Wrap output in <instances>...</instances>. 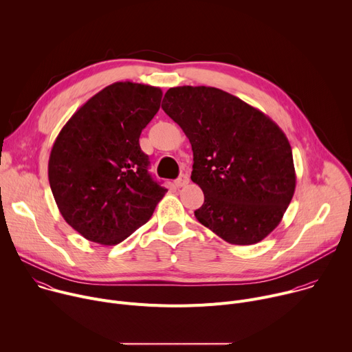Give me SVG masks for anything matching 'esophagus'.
Instances as JSON below:
<instances>
[{"label":"esophagus","mask_w":352,"mask_h":352,"mask_svg":"<svg viewBox=\"0 0 352 352\" xmlns=\"http://www.w3.org/2000/svg\"><path fill=\"white\" fill-rule=\"evenodd\" d=\"M189 184V177L186 174H181L177 179H175V185L178 188H182V186H186Z\"/></svg>","instance_id":"34e87169"}]
</instances>
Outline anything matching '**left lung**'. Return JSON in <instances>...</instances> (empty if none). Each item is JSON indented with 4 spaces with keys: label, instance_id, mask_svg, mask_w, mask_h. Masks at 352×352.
<instances>
[{
    "label": "left lung",
    "instance_id": "8db88e82",
    "mask_svg": "<svg viewBox=\"0 0 352 352\" xmlns=\"http://www.w3.org/2000/svg\"><path fill=\"white\" fill-rule=\"evenodd\" d=\"M162 109L184 131L193 152L190 179L205 202L195 217L234 245H254L281 221L295 192L285 133L261 110L209 86H178Z\"/></svg>",
    "mask_w": 352,
    "mask_h": 352
}]
</instances>
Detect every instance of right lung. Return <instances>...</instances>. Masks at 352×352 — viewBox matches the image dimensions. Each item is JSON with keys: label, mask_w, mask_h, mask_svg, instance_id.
<instances>
[{"label": "right lung", "mask_w": 352, "mask_h": 352, "mask_svg": "<svg viewBox=\"0 0 352 352\" xmlns=\"http://www.w3.org/2000/svg\"><path fill=\"white\" fill-rule=\"evenodd\" d=\"M162 97L160 87L116 82L89 98L58 133L48 159L50 186L64 220L86 239L122 242L166 195L139 146Z\"/></svg>", "instance_id": "right-lung-1"}]
</instances>
